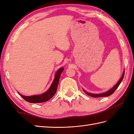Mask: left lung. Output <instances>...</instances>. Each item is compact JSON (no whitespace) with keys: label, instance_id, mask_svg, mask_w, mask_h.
I'll use <instances>...</instances> for the list:
<instances>
[{"label":"left lung","instance_id":"8db88e82","mask_svg":"<svg viewBox=\"0 0 134 134\" xmlns=\"http://www.w3.org/2000/svg\"><path fill=\"white\" fill-rule=\"evenodd\" d=\"M124 75H125V72H123V74L122 75V76L121 78V79H120L119 80V81L117 83H116L114 87H113L111 90H110L109 91L105 92V93H101V94H93V93H88V92H87L86 91H85L84 90V92H85V93H86L87 94H88V96H90L91 97H108L109 96L112 94L113 93H114V91L116 90V88H117L118 87L119 84H121V81H122L123 79V77H124Z\"/></svg>","mask_w":134,"mask_h":134}]
</instances>
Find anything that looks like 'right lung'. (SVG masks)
Wrapping results in <instances>:
<instances>
[{"label":"right lung","instance_id":"1","mask_svg":"<svg viewBox=\"0 0 134 134\" xmlns=\"http://www.w3.org/2000/svg\"><path fill=\"white\" fill-rule=\"evenodd\" d=\"M63 68H61L59 70H58L55 75V79L52 84H51L50 88L49 89V90L46 92H45V93H44L41 95H35L32 96H24L20 94L19 93V94L21 96L25 101L30 103H42L49 100L50 98H51L54 96V95L56 93V92L57 91L58 85V84H59L60 75L61 73L63 72Z\"/></svg>","mask_w":134,"mask_h":134}]
</instances>
